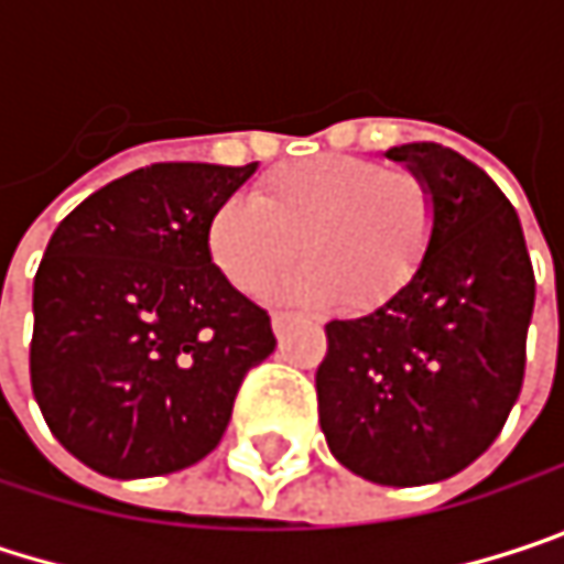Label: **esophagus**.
<instances>
[{
  "label": "esophagus",
  "instance_id": "34e87169",
  "mask_svg": "<svg viewBox=\"0 0 564 564\" xmlns=\"http://www.w3.org/2000/svg\"><path fill=\"white\" fill-rule=\"evenodd\" d=\"M293 323H296V316H293V313H274V316H271V326H274V333H278V336H283Z\"/></svg>",
  "mask_w": 564,
  "mask_h": 564
}]
</instances>
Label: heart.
<instances>
[{
	"label": "heart",
	"mask_w": 564,
	"mask_h": 564,
	"mask_svg": "<svg viewBox=\"0 0 564 564\" xmlns=\"http://www.w3.org/2000/svg\"><path fill=\"white\" fill-rule=\"evenodd\" d=\"M434 228L437 198L424 175L319 153L268 172L258 195L225 198L208 218V251L245 293L268 290L303 251L310 261L286 281L290 300L372 313L417 278Z\"/></svg>",
	"instance_id": "obj_1"
}]
</instances>
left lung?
<instances>
[{
	"label": "left lung",
	"instance_id": "obj_1",
	"mask_svg": "<svg viewBox=\"0 0 564 564\" xmlns=\"http://www.w3.org/2000/svg\"><path fill=\"white\" fill-rule=\"evenodd\" d=\"M389 156L431 182L434 241L394 300L326 323L316 398L343 467L421 487L460 474L500 437L525 376L535 274L516 208L477 163L441 143Z\"/></svg>",
	"mask_w": 564,
	"mask_h": 564
}]
</instances>
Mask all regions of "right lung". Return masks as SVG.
<instances>
[{
    "label": "right lung",
    "mask_w": 564,
    "mask_h": 564,
    "mask_svg": "<svg viewBox=\"0 0 564 564\" xmlns=\"http://www.w3.org/2000/svg\"><path fill=\"white\" fill-rule=\"evenodd\" d=\"M258 163H153L87 195L35 274L32 392L64 451L104 477L212 454L278 339L212 264L208 218Z\"/></svg>",
    "instance_id": "right-lung-1"
}]
</instances>
